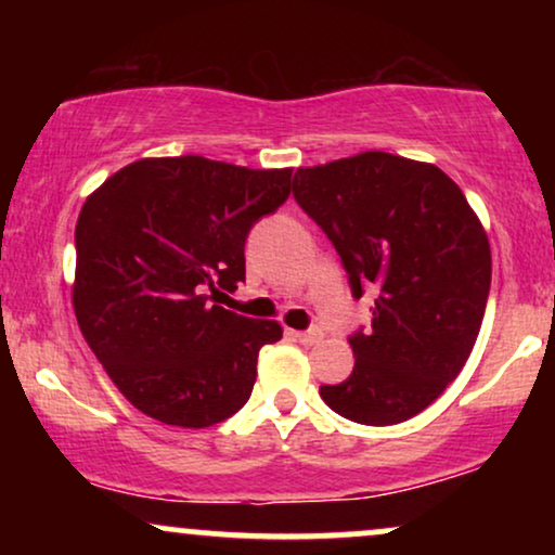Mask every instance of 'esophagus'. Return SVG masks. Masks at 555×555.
<instances>
[{"instance_id":"34e87169","label":"esophagus","mask_w":555,"mask_h":555,"mask_svg":"<svg viewBox=\"0 0 555 555\" xmlns=\"http://www.w3.org/2000/svg\"><path fill=\"white\" fill-rule=\"evenodd\" d=\"M291 336L302 346H315L321 340V331H291Z\"/></svg>"}]
</instances>
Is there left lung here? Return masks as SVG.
<instances>
[{
  "label": "left lung",
  "instance_id": "1",
  "mask_svg": "<svg viewBox=\"0 0 555 555\" xmlns=\"http://www.w3.org/2000/svg\"><path fill=\"white\" fill-rule=\"evenodd\" d=\"M293 196L328 234L353 298L376 287L351 376L321 386L346 420L389 427L427 409L469 359L490 293V242L435 164L363 151L298 169Z\"/></svg>",
  "mask_w": 555,
  "mask_h": 555
}]
</instances>
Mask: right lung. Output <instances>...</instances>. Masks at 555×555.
Segmentation results:
<instances>
[{"mask_svg": "<svg viewBox=\"0 0 555 555\" xmlns=\"http://www.w3.org/2000/svg\"><path fill=\"white\" fill-rule=\"evenodd\" d=\"M293 169L141 158L82 204L73 308L90 351L151 420L184 429L247 404L278 321L217 306L245 280V240L291 196Z\"/></svg>", "mask_w": 555, "mask_h": 555, "instance_id": "right-lung-1", "label": "right lung"}]
</instances>
